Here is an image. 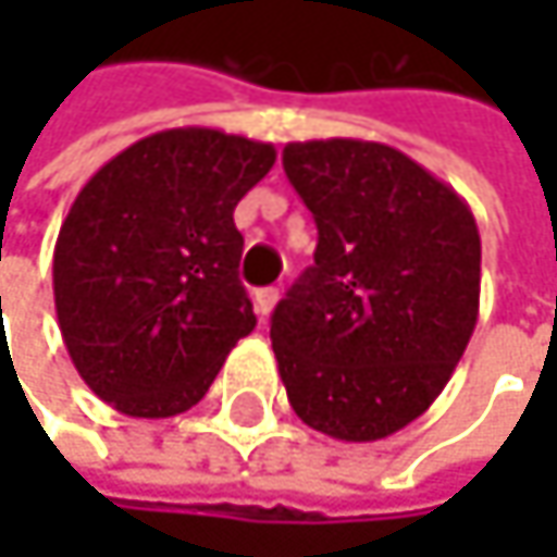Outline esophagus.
Returning a JSON list of instances; mask_svg holds the SVG:
<instances>
[{
  "label": "esophagus",
  "instance_id": "1",
  "mask_svg": "<svg viewBox=\"0 0 557 557\" xmlns=\"http://www.w3.org/2000/svg\"><path fill=\"white\" fill-rule=\"evenodd\" d=\"M277 289L274 286H264V289H258L255 293V309H258V315L261 319H268L271 312H274V306H277Z\"/></svg>",
  "mask_w": 557,
  "mask_h": 557
}]
</instances>
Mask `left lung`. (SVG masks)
Here are the masks:
<instances>
[{"label": "left lung", "mask_w": 557, "mask_h": 557, "mask_svg": "<svg viewBox=\"0 0 557 557\" xmlns=\"http://www.w3.org/2000/svg\"><path fill=\"white\" fill-rule=\"evenodd\" d=\"M283 170L319 228L315 264L271 319L286 399L338 442L387 438L435 403L474 335V212L381 141H289Z\"/></svg>", "instance_id": "8db88e82"}]
</instances>
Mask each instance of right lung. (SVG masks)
I'll return each mask as SVG.
<instances>
[{
    "label": "right lung",
    "instance_id": "add662e5",
    "mask_svg": "<svg viewBox=\"0 0 557 557\" xmlns=\"http://www.w3.org/2000/svg\"><path fill=\"white\" fill-rule=\"evenodd\" d=\"M274 161L268 141L168 128L76 193L54 245L57 325L76 374L112 409L186 412L255 332L235 206Z\"/></svg>",
    "mask_w": 557,
    "mask_h": 557
}]
</instances>
